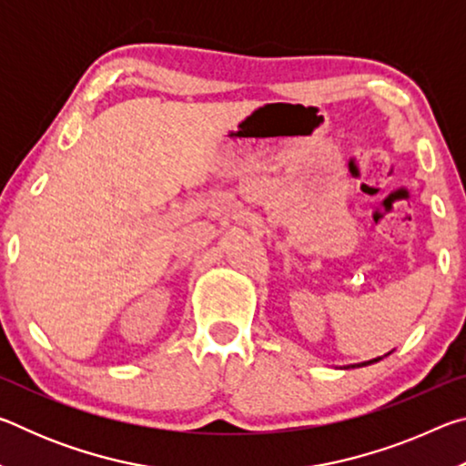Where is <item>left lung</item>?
<instances>
[{"instance_id":"8db88e82","label":"left lung","mask_w":466,"mask_h":466,"mask_svg":"<svg viewBox=\"0 0 466 466\" xmlns=\"http://www.w3.org/2000/svg\"><path fill=\"white\" fill-rule=\"evenodd\" d=\"M390 353V351H389ZM389 353H384V356L382 358H386V356H389ZM382 358H374V360H368V361H361V364H351V368H361V366H370V364H376V361H380Z\"/></svg>"}]
</instances>
